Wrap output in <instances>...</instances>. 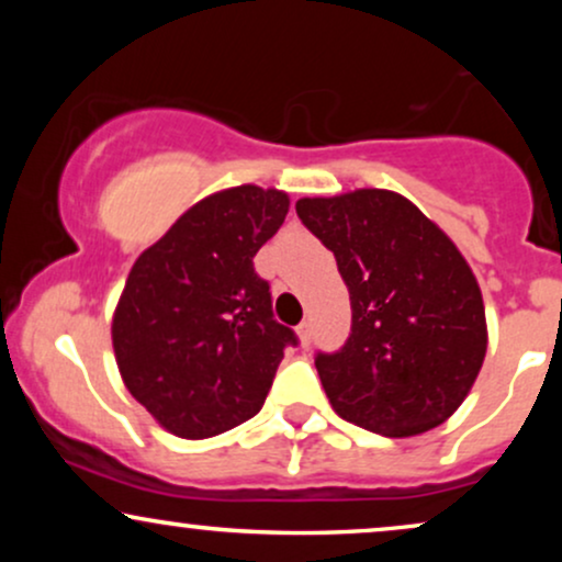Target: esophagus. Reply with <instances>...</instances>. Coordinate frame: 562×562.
I'll return each instance as SVG.
<instances>
[{"mask_svg": "<svg viewBox=\"0 0 562 562\" xmlns=\"http://www.w3.org/2000/svg\"><path fill=\"white\" fill-rule=\"evenodd\" d=\"M299 338H301L303 348L312 344V325H308V322H301L299 325Z\"/></svg>", "mask_w": 562, "mask_h": 562, "instance_id": "34e87169", "label": "esophagus"}]
</instances>
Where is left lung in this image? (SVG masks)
<instances>
[{
	"label": "left lung",
	"mask_w": 562,
	"mask_h": 562,
	"mask_svg": "<svg viewBox=\"0 0 562 562\" xmlns=\"http://www.w3.org/2000/svg\"><path fill=\"white\" fill-rule=\"evenodd\" d=\"M295 214L333 250L351 299L348 340L314 359L333 409L389 438L441 425L486 357L481 288L457 245L389 190L301 198Z\"/></svg>",
	"instance_id": "1"
}]
</instances>
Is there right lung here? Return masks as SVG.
Masks as SVG:
<instances>
[{
    "instance_id": "1",
    "label": "right lung",
    "mask_w": 562,
    "mask_h": 562,
    "mask_svg": "<svg viewBox=\"0 0 562 562\" xmlns=\"http://www.w3.org/2000/svg\"><path fill=\"white\" fill-rule=\"evenodd\" d=\"M280 190L240 184L192 205L134 261L113 314L128 393L179 438H211L267 402L285 348L254 256L288 216Z\"/></svg>"
}]
</instances>
